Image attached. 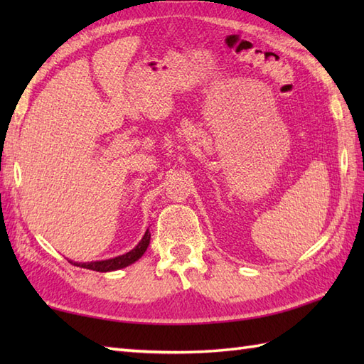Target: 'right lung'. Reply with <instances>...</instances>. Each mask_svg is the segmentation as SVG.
<instances>
[{"label": "right lung", "instance_id": "add662e5", "mask_svg": "<svg viewBox=\"0 0 364 364\" xmlns=\"http://www.w3.org/2000/svg\"><path fill=\"white\" fill-rule=\"evenodd\" d=\"M150 231L146 230L144 237L139 241V244L134 247L133 250H129L128 253H123L120 257H115V258H109V259H103V261H90V262H75L70 261L72 264L75 266H80L84 269H90V270H97V272H111V270H119L127 267L129 264H133L139 258L142 257L145 253L146 247L150 244Z\"/></svg>", "mask_w": 364, "mask_h": 364}]
</instances>
